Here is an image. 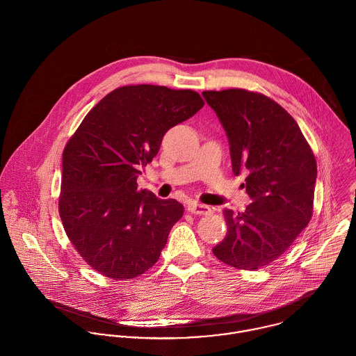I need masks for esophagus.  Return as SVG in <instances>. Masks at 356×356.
<instances>
[{
  "label": "esophagus",
  "instance_id": "esophagus-1",
  "mask_svg": "<svg viewBox=\"0 0 356 356\" xmlns=\"http://www.w3.org/2000/svg\"><path fill=\"white\" fill-rule=\"evenodd\" d=\"M188 211L191 213H195V215H207V213L211 212V208L208 205H204V204L191 202V203L188 204Z\"/></svg>",
  "mask_w": 356,
  "mask_h": 356
}]
</instances>
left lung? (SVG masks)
Returning a JSON list of instances; mask_svg holds the SVG:
<instances>
[{
	"instance_id": "obj_1",
	"label": "left lung",
	"mask_w": 356,
	"mask_h": 356,
	"mask_svg": "<svg viewBox=\"0 0 356 356\" xmlns=\"http://www.w3.org/2000/svg\"><path fill=\"white\" fill-rule=\"evenodd\" d=\"M230 144L233 174H248L252 203L225 208L227 234L213 254L232 267L257 270L285 254L312 216L316 161L296 120L270 97L245 89L203 92Z\"/></svg>"
}]
</instances>
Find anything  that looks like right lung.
<instances>
[{"label":"right lung","mask_w":356,"mask_h":356,"mask_svg":"<svg viewBox=\"0 0 356 356\" xmlns=\"http://www.w3.org/2000/svg\"><path fill=\"white\" fill-rule=\"evenodd\" d=\"M204 100L193 90L127 85L85 116L63 151L58 213L82 259L112 280H131L159 260L184 205L138 189L167 130Z\"/></svg>","instance_id":"right-lung-1"}]
</instances>
